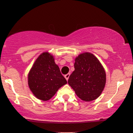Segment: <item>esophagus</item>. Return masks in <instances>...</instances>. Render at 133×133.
<instances>
[{"instance_id":"34e87169","label":"esophagus","mask_w":133,"mask_h":133,"mask_svg":"<svg viewBox=\"0 0 133 133\" xmlns=\"http://www.w3.org/2000/svg\"><path fill=\"white\" fill-rule=\"evenodd\" d=\"M69 76H70V74H65V75L64 76L65 78L66 79L67 81L68 80V79H69Z\"/></svg>"}]
</instances>
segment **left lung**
Returning <instances> with one entry per match:
<instances>
[{
  "mask_svg": "<svg viewBox=\"0 0 133 133\" xmlns=\"http://www.w3.org/2000/svg\"><path fill=\"white\" fill-rule=\"evenodd\" d=\"M74 70L68 84L81 99L91 101L97 99L106 84V72L92 54L82 53L75 59Z\"/></svg>",
  "mask_w": 133,
  "mask_h": 133,
  "instance_id": "left-lung-1",
  "label": "left lung"
}]
</instances>
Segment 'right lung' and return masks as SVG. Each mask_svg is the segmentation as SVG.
Masks as SVG:
<instances>
[{
    "label": "right lung",
    "mask_w": 133,
    "mask_h": 133,
    "mask_svg": "<svg viewBox=\"0 0 133 133\" xmlns=\"http://www.w3.org/2000/svg\"><path fill=\"white\" fill-rule=\"evenodd\" d=\"M65 84L66 79L55 63L52 55L47 52L41 54L28 74V84L34 95L41 100H49Z\"/></svg>",
    "instance_id": "add662e5"
}]
</instances>
